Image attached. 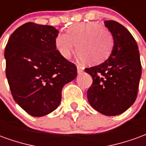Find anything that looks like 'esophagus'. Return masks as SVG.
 Returning <instances> with one entry per match:
<instances>
[{"instance_id": "esophagus-1", "label": "esophagus", "mask_w": 146, "mask_h": 146, "mask_svg": "<svg viewBox=\"0 0 146 146\" xmlns=\"http://www.w3.org/2000/svg\"><path fill=\"white\" fill-rule=\"evenodd\" d=\"M76 69H77V73H81L84 71V67L80 66V65L76 66Z\"/></svg>"}]
</instances>
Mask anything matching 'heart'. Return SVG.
Here are the masks:
<instances>
[{"instance_id":"heart-1","label":"heart","mask_w":146,"mask_h":146,"mask_svg":"<svg viewBox=\"0 0 146 146\" xmlns=\"http://www.w3.org/2000/svg\"><path fill=\"white\" fill-rule=\"evenodd\" d=\"M113 36L110 31L96 22L74 24L68 33H59L55 38V48L65 58L75 51L80 60L95 65L102 62L113 48Z\"/></svg>"}]
</instances>
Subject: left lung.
Wrapping results in <instances>:
<instances>
[{
	"label": "left lung",
	"instance_id": "left-lung-1",
	"mask_svg": "<svg viewBox=\"0 0 146 146\" xmlns=\"http://www.w3.org/2000/svg\"><path fill=\"white\" fill-rule=\"evenodd\" d=\"M104 23L113 36V51L104 62L85 69L93 79L87 96L90 105L98 112L116 116L131 107L137 98L141 61L131 33L116 21L107 20Z\"/></svg>",
	"mask_w": 146,
	"mask_h": 146
}]
</instances>
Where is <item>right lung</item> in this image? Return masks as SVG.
I'll list each match as a JSON object with an SVG mask.
<instances>
[{
	"label": "right lung",
	"mask_w": 146,
	"mask_h": 146,
	"mask_svg": "<svg viewBox=\"0 0 146 146\" xmlns=\"http://www.w3.org/2000/svg\"><path fill=\"white\" fill-rule=\"evenodd\" d=\"M54 27L27 23L15 30L5 47L6 76L17 104L33 116L56 110L62 90L76 78L75 64L55 48Z\"/></svg>",
	"instance_id": "obj_1"
}]
</instances>
